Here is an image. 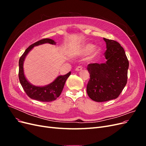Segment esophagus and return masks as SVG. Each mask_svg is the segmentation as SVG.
<instances>
[{
  "label": "esophagus",
  "instance_id": "obj_1",
  "mask_svg": "<svg viewBox=\"0 0 146 146\" xmlns=\"http://www.w3.org/2000/svg\"><path fill=\"white\" fill-rule=\"evenodd\" d=\"M82 68H83L82 67V66H78V67L76 68V71H80V70H82Z\"/></svg>",
  "mask_w": 146,
  "mask_h": 146
}]
</instances>
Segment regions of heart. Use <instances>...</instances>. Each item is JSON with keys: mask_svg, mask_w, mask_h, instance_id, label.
Returning a JSON list of instances; mask_svg holds the SVG:
<instances>
[{"mask_svg": "<svg viewBox=\"0 0 146 146\" xmlns=\"http://www.w3.org/2000/svg\"><path fill=\"white\" fill-rule=\"evenodd\" d=\"M94 46L92 44H83L80 48H78V50L77 51V54L80 55H85L88 54H90L91 51L92 54L90 56V59L91 60H93L96 58V57H98V56L99 54L100 50L98 48H94Z\"/></svg>", "mask_w": 146, "mask_h": 146, "instance_id": "b5f03b06", "label": "heart"}]
</instances>
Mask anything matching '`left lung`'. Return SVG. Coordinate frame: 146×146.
I'll list each match as a JSON object with an SVG mask.
<instances>
[{
  "label": "left lung",
  "instance_id": "obj_1",
  "mask_svg": "<svg viewBox=\"0 0 146 146\" xmlns=\"http://www.w3.org/2000/svg\"><path fill=\"white\" fill-rule=\"evenodd\" d=\"M107 50L104 63H91L87 69L90 74L86 91L94 101H108L120 95L127 82L129 63L125 52L116 41L104 38Z\"/></svg>",
  "mask_w": 146,
  "mask_h": 146
}]
</instances>
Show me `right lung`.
Listing matches in <instances>:
<instances>
[{
  "label": "right lung",
  "instance_id": "right-lung-1",
  "mask_svg": "<svg viewBox=\"0 0 146 146\" xmlns=\"http://www.w3.org/2000/svg\"><path fill=\"white\" fill-rule=\"evenodd\" d=\"M45 43L51 44H56L53 39L45 38L41 39L33 44L30 45L25 50L24 54L21 56L19 61V79L24 90L27 96L32 99L41 102H52L55 100L60 96L64 86L67 78L70 75V72L64 76L57 77L55 80L48 85L44 86H36L33 85L26 79L24 72V61L29 52L32 49L34 46H37Z\"/></svg>",
  "mask_w": 146,
  "mask_h": 146
}]
</instances>
